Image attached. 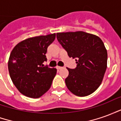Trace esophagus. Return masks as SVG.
<instances>
[{"label": "esophagus", "instance_id": "1", "mask_svg": "<svg viewBox=\"0 0 121 121\" xmlns=\"http://www.w3.org/2000/svg\"><path fill=\"white\" fill-rule=\"evenodd\" d=\"M56 68H57V69H58V70H60V69H61L63 68V67H60V66H58V67H57Z\"/></svg>", "mask_w": 121, "mask_h": 121}]
</instances>
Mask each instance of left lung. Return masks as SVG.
Segmentation results:
<instances>
[{
  "instance_id": "8db88e82",
  "label": "left lung",
  "mask_w": 121,
  "mask_h": 121,
  "mask_svg": "<svg viewBox=\"0 0 121 121\" xmlns=\"http://www.w3.org/2000/svg\"><path fill=\"white\" fill-rule=\"evenodd\" d=\"M57 39L70 58H75L76 67L67 68L65 84L78 96L93 93L101 84L107 68L108 54L104 43L95 35L78 31L57 33Z\"/></svg>"
}]
</instances>
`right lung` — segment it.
<instances>
[{
	"mask_svg": "<svg viewBox=\"0 0 121 121\" xmlns=\"http://www.w3.org/2000/svg\"><path fill=\"white\" fill-rule=\"evenodd\" d=\"M56 34L40 35L19 43L12 50L8 70L13 83L21 93L34 99L49 89L57 70L44 63L47 48L54 41Z\"/></svg>",
	"mask_w": 121,
	"mask_h": 121,
	"instance_id": "add662e5",
	"label": "right lung"
}]
</instances>
